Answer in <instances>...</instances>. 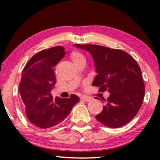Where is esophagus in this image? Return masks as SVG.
Listing matches in <instances>:
<instances>
[{"mask_svg": "<svg viewBox=\"0 0 160 160\" xmlns=\"http://www.w3.org/2000/svg\"><path fill=\"white\" fill-rule=\"evenodd\" d=\"M80 99L82 100V101H85V102H90V98H88V97H81Z\"/></svg>", "mask_w": 160, "mask_h": 160, "instance_id": "esophagus-1", "label": "esophagus"}]
</instances>
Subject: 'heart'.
I'll return each instance as SVG.
<instances>
[{
  "mask_svg": "<svg viewBox=\"0 0 160 160\" xmlns=\"http://www.w3.org/2000/svg\"><path fill=\"white\" fill-rule=\"evenodd\" d=\"M70 58H71L75 64L79 63L80 61H85V57L84 56L83 54L78 51H72V52L70 53Z\"/></svg>",
  "mask_w": 160,
  "mask_h": 160,
  "instance_id": "1",
  "label": "heart"
}]
</instances>
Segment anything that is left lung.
Instances as JSON below:
<instances>
[{
	"label": "left lung",
	"instance_id": "left-lung-1",
	"mask_svg": "<svg viewBox=\"0 0 160 160\" xmlns=\"http://www.w3.org/2000/svg\"><path fill=\"white\" fill-rule=\"evenodd\" d=\"M74 46L92 57L97 74L92 86L110 93L96 119L112 128L126 125L136 116L144 99L145 85L138 64L122 50L93 44Z\"/></svg>",
	"mask_w": 160,
	"mask_h": 160
}]
</instances>
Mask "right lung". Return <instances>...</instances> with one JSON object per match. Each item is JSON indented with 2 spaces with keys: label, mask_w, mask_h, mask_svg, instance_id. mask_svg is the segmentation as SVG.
Segmentation results:
<instances>
[{
  "label": "right lung",
  "mask_w": 160,
  "mask_h": 160,
  "mask_svg": "<svg viewBox=\"0 0 160 160\" xmlns=\"http://www.w3.org/2000/svg\"><path fill=\"white\" fill-rule=\"evenodd\" d=\"M63 47H55L35 54L24 68L19 85L26 116L41 128L55 126L64 121L80 99L71 94L68 99L53 98L51 92L56 79L53 67L64 57Z\"/></svg>",
  "instance_id": "add662e5"
}]
</instances>
